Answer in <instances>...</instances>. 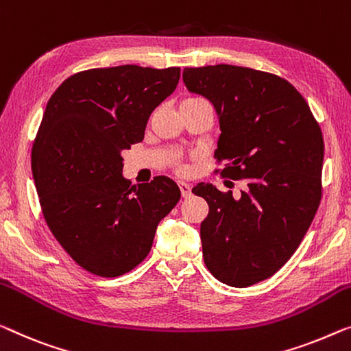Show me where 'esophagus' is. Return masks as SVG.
<instances>
[{
	"instance_id": "34e87169",
	"label": "esophagus",
	"mask_w": 351,
	"mask_h": 351,
	"mask_svg": "<svg viewBox=\"0 0 351 351\" xmlns=\"http://www.w3.org/2000/svg\"><path fill=\"white\" fill-rule=\"evenodd\" d=\"M178 186H180V191H181V195L182 197H184V198L191 197V186L187 184V182L180 181V182H178Z\"/></svg>"
}]
</instances>
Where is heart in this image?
<instances>
[{
  "mask_svg": "<svg viewBox=\"0 0 351 351\" xmlns=\"http://www.w3.org/2000/svg\"><path fill=\"white\" fill-rule=\"evenodd\" d=\"M186 101H198V99H195V97H191V99H186ZM184 102V101H182Z\"/></svg>",
  "mask_w": 351,
  "mask_h": 351,
  "instance_id": "b5f03b06",
  "label": "heart"
}]
</instances>
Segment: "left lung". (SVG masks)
I'll return each instance as SVG.
<instances>
[{"instance_id":"left-lung-1","label":"left lung","mask_w":351,"mask_h":351,"mask_svg":"<svg viewBox=\"0 0 351 351\" xmlns=\"http://www.w3.org/2000/svg\"><path fill=\"white\" fill-rule=\"evenodd\" d=\"M182 80L216 110L221 135L214 158L226 162L221 175L245 180L238 198L209 182L192 189L209 206L200 226L203 258L222 284L250 287L289 261L320 205V125L296 88L268 72L186 67Z\"/></svg>"}]
</instances>
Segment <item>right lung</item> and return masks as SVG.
Wrapping results in <instances>:
<instances>
[{
	"instance_id": "obj_1",
	"label": "right lung",
	"mask_w": 351,
	"mask_h": 351,
	"mask_svg": "<svg viewBox=\"0 0 351 351\" xmlns=\"http://www.w3.org/2000/svg\"><path fill=\"white\" fill-rule=\"evenodd\" d=\"M180 72L134 64L83 71L47 104L31 151L42 214L62 249L93 274L117 277L142 263L158 223L180 202L167 176L130 186L121 156L142 142Z\"/></svg>"
}]
</instances>
